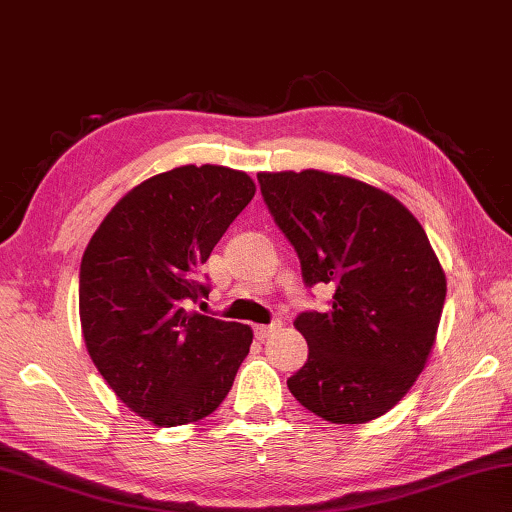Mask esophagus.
I'll list each match as a JSON object with an SVG mask.
<instances>
[{
  "label": "esophagus",
  "mask_w": 512,
  "mask_h": 512,
  "mask_svg": "<svg viewBox=\"0 0 512 512\" xmlns=\"http://www.w3.org/2000/svg\"><path fill=\"white\" fill-rule=\"evenodd\" d=\"M280 327H282V322H273V324H257L255 327V338L257 340H266L268 336H273L275 331H280Z\"/></svg>",
  "instance_id": "obj_1"
}]
</instances>
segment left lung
<instances>
[{
	"label": "left lung",
	"instance_id": "8db88e82",
	"mask_svg": "<svg viewBox=\"0 0 512 512\" xmlns=\"http://www.w3.org/2000/svg\"><path fill=\"white\" fill-rule=\"evenodd\" d=\"M257 181L304 284L333 286L329 311L293 322L309 358L286 385L324 421H374L410 392L434 347L445 275L430 239L401 201L349 176L259 172Z\"/></svg>",
	"mask_w": 512,
	"mask_h": 512
}]
</instances>
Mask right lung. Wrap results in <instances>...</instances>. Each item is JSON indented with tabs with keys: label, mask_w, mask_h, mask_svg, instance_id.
Listing matches in <instances>:
<instances>
[{
	"label": "right lung",
	"mask_w": 512,
	"mask_h": 512,
	"mask_svg": "<svg viewBox=\"0 0 512 512\" xmlns=\"http://www.w3.org/2000/svg\"><path fill=\"white\" fill-rule=\"evenodd\" d=\"M255 197L246 172L183 165L127 192L80 264V324L100 376L159 427L194 423L230 392L250 351L246 324L190 311L201 264Z\"/></svg>",
	"instance_id": "obj_1"
}]
</instances>
